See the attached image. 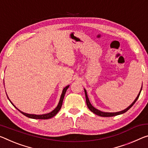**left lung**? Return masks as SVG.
Returning a JSON list of instances; mask_svg holds the SVG:
<instances>
[{
	"mask_svg": "<svg viewBox=\"0 0 148 148\" xmlns=\"http://www.w3.org/2000/svg\"><path fill=\"white\" fill-rule=\"evenodd\" d=\"M142 86L141 88V90H140L139 93H138V96L136 97V98L135 100L134 101V102L132 103V104H131L130 106L128 107L126 109H125V110H123V111H119V112H102L99 111V110H98L97 109H95V108L94 107H93L92 105H91V104L90 103V100H89L88 99V94H87V91L86 90L84 89V91H85V95H86V104H87V106H88V107L89 108V109L90 110V111L91 112H93V113L97 114V115L98 116H104V117H109V116H116V115H119V114H123L125 113V112H126V111H128V110H129L130 109L131 107H132L134 104L135 103L137 99H138V97H139L140 96V93H141V91H142Z\"/></svg>",
	"mask_w": 148,
	"mask_h": 148,
	"instance_id": "1",
	"label": "left lung"
}]
</instances>
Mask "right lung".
<instances>
[{
  "label": "right lung",
  "instance_id": "add662e5",
  "mask_svg": "<svg viewBox=\"0 0 148 148\" xmlns=\"http://www.w3.org/2000/svg\"><path fill=\"white\" fill-rule=\"evenodd\" d=\"M69 88V86H66L65 88L63 89L62 90V93L61 94V96H60V101H59V103H58V104L57 105V107L55 108V109L53 110V111H51V112H49V113H47V114H39V115H37V114H27V113H25V112H23L22 111H20L19 109H18L17 107H16L11 102V101L9 99L8 96H7V97H8V99L10 101V103L12 104L13 105V106L16 107V109H17L18 111H19L21 113L23 114V115H25V116L28 117V118H31V119H51L54 116H55L56 114H57V112L60 111V108L62 107V102H63V99H64V95H65V93H66V91L67 89ZM7 95V94H6Z\"/></svg>",
  "mask_w": 148,
  "mask_h": 148
}]
</instances>
